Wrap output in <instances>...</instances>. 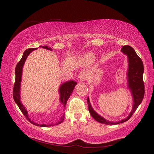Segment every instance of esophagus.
<instances>
[{
	"mask_svg": "<svg viewBox=\"0 0 154 154\" xmlns=\"http://www.w3.org/2000/svg\"><path fill=\"white\" fill-rule=\"evenodd\" d=\"M79 79L81 81H84L87 79V74L85 71H81L79 74Z\"/></svg>",
	"mask_w": 154,
	"mask_h": 154,
	"instance_id": "1",
	"label": "esophagus"
}]
</instances>
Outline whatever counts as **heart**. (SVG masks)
<instances>
[{
  "mask_svg": "<svg viewBox=\"0 0 154 154\" xmlns=\"http://www.w3.org/2000/svg\"><path fill=\"white\" fill-rule=\"evenodd\" d=\"M84 59L88 63H93L94 61V59H95V56L93 54L91 53H87L84 56Z\"/></svg>",
  "mask_w": 154,
  "mask_h": 154,
  "instance_id": "1",
  "label": "heart"
}]
</instances>
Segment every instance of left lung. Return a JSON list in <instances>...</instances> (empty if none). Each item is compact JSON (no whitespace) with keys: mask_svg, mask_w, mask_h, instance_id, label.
I'll return each instance as SVG.
<instances>
[{"mask_svg":"<svg viewBox=\"0 0 154 154\" xmlns=\"http://www.w3.org/2000/svg\"><path fill=\"white\" fill-rule=\"evenodd\" d=\"M121 51L123 54L127 55L128 59V69L127 73L128 86L131 91L132 95L133 97V107L132 111L129 114V115L126 117V119H123L119 122H110V121L106 120L102 116H100L93 110L91 105L89 97H88V108H89V111L91 115L97 122L102 124L112 125V124L122 123L129 120L137 109V108L141 104L143 99V96H144V83L143 81V65L142 60L136 54L135 50L130 45H124L121 49Z\"/></svg>","mask_w":154,"mask_h":154,"instance_id":"obj_1","label":"left lung"}]
</instances>
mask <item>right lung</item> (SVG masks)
Returning <instances> with one entry per match:
<instances>
[{
    "label": "right lung",
    "instance_id": "1",
    "mask_svg": "<svg viewBox=\"0 0 154 154\" xmlns=\"http://www.w3.org/2000/svg\"><path fill=\"white\" fill-rule=\"evenodd\" d=\"M42 48L46 49L48 50H52L51 48H48L46 45L45 46H40ZM37 48H29L28 50H26L24 54H23L22 57L20 61L17 63L15 68V75H16V79H15V83L14 85V88H13V98L15 103L17 104L18 106L19 107L20 110H21V112L24 114V116L26 118V119L31 122L32 124H34V125L37 126H41V127H47V126H54V124H39L37 123H35L33 121L31 120L30 118L28 117V111L25 109L24 106L22 104L20 101V84H21V79H22V67L24 66V64L25 63V61L26 60L28 55L30 54L32 51L36 50ZM77 85V82H75L74 81H69L67 82H65L61 85L59 89V92L60 94V102L63 104V106L65 107L67 104V101L69 99V97H70L71 94L73 92L74 89V87ZM65 119V115L63 114V116L61 118L60 120L58 122H56L55 125L57 124H61L63 122Z\"/></svg>",
    "mask_w": 154,
    "mask_h": 154
}]
</instances>
